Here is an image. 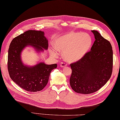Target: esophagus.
Instances as JSON below:
<instances>
[{
	"mask_svg": "<svg viewBox=\"0 0 120 120\" xmlns=\"http://www.w3.org/2000/svg\"><path fill=\"white\" fill-rule=\"evenodd\" d=\"M60 65L61 68H64V67H65L66 66H67V64H66L65 63H64V62H61L60 64Z\"/></svg>",
	"mask_w": 120,
	"mask_h": 120,
	"instance_id": "34e87169",
	"label": "esophagus"
}]
</instances>
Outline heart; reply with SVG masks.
I'll use <instances>...</instances> for the list:
<instances>
[{"label":"heart","instance_id":"1","mask_svg":"<svg viewBox=\"0 0 120 120\" xmlns=\"http://www.w3.org/2000/svg\"><path fill=\"white\" fill-rule=\"evenodd\" d=\"M92 43L91 36L87 34L72 32L58 38L55 46L50 50L51 54L57 55V50L63 52L65 60L76 62L81 59L88 52Z\"/></svg>","mask_w":120,"mask_h":120}]
</instances>
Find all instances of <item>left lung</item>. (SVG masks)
<instances>
[{"instance_id":"1","label":"left lung","mask_w":120,"mask_h":120,"mask_svg":"<svg viewBox=\"0 0 120 120\" xmlns=\"http://www.w3.org/2000/svg\"><path fill=\"white\" fill-rule=\"evenodd\" d=\"M95 41L85 56L71 64L72 69L70 83L78 93L95 92L110 79L113 67V51L110 43L96 30H92Z\"/></svg>"}]
</instances>
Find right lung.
Here are the masks:
<instances>
[{"label": "right lung", "mask_w": 120, "mask_h": 120, "mask_svg": "<svg viewBox=\"0 0 120 120\" xmlns=\"http://www.w3.org/2000/svg\"><path fill=\"white\" fill-rule=\"evenodd\" d=\"M48 40L44 31L28 30L12 40L8 56V69L11 79L18 86L29 92L42 90L46 86L52 71L57 64L41 62L34 66L25 65L21 53L25 47L31 46L37 52L47 50Z\"/></svg>", "instance_id": "obj_1"}]
</instances>
